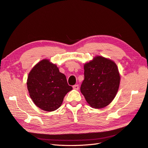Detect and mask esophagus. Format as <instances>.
I'll use <instances>...</instances> for the list:
<instances>
[{
  "mask_svg": "<svg viewBox=\"0 0 148 148\" xmlns=\"http://www.w3.org/2000/svg\"><path fill=\"white\" fill-rule=\"evenodd\" d=\"M73 88L75 89V90H78L79 86L78 84H75L74 86H73Z\"/></svg>",
  "mask_w": 148,
  "mask_h": 148,
  "instance_id": "1",
  "label": "esophagus"
}]
</instances>
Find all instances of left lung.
Segmentation results:
<instances>
[{"label": "left lung", "mask_w": 148, "mask_h": 148, "mask_svg": "<svg viewBox=\"0 0 148 148\" xmlns=\"http://www.w3.org/2000/svg\"><path fill=\"white\" fill-rule=\"evenodd\" d=\"M84 79L80 91L92 108L102 109L110 104L118 92L120 75L117 64L97 56L84 64Z\"/></svg>", "instance_id": "1"}]
</instances>
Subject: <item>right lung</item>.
Returning <instances> with one entry per match:
<instances>
[{"mask_svg":"<svg viewBox=\"0 0 148 148\" xmlns=\"http://www.w3.org/2000/svg\"><path fill=\"white\" fill-rule=\"evenodd\" d=\"M26 84L29 95L34 104L47 112L59 108L65 96L73 89L67 83L65 75L47 59L33 67Z\"/></svg>","mask_w":148,"mask_h":148,"instance_id":"right-lung-1","label":"right lung"}]
</instances>
